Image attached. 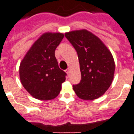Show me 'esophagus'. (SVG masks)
<instances>
[{"mask_svg":"<svg viewBox=\"0 0 134 134\" xmlns=\"http://www.w3.org/2000/svg\"><path fill=\"white\" fill-rule=\"evenodd\" d=\"M69 71H70L69 68L67 69H66V70H65V72H66V73H67V75H69Z\"/></svg>","mask_w":134,"mask_h":134,"instance_id":"1","label":"esophagus"}]
</instances>
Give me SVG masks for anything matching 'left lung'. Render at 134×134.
Wrapping results in <instances>:
<instances>
[{
    "label": "left lung",
    "instance_id": "8db88e82",
    "mask_svg": "<svg viewBox=\"0 0 134 134\" xmlns=\"http://www.w3.org/2000/svg\"><path fill=\"white\" fill-rule=\"evenodd\" d=\"M78 55L81 80L73 89L80 98L92 100L104 94L113 82L115 65L104 43L87 30L65 34Z\"/></svg>",
    "mask_w": 134,
    "mask_h": 134
}]
</instances>
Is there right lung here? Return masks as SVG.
Segmentation results:
<instances>
[{
  "mask_svg": "<svg viewBox=\"0 0 134 134\" xmlns=\"http://www.w3.org/2000/svg\"><path fill=\"white\" fill-rule=\"evenodd\" d=\"M64 34L45 32L34 42L19 65L21 83L34 98H55L60 93L66 73L59 67L54 52Z\"/></svg>",
  "mask_w": 134,
  "mask_h": 134,
  "instance_id": "obj_1",
  "label": "right lung"
}]
</instances>
